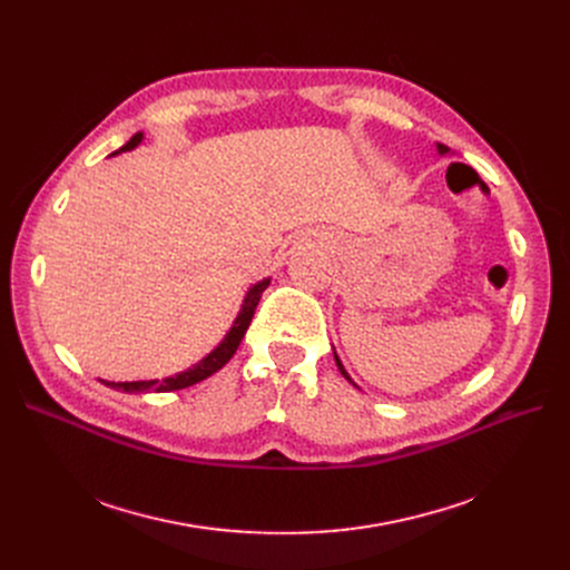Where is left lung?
<instances>
[{"mask_svg":"<svg viewBox=\"0 0 570 570\" xmlns=\"http://www.w3.org/2000/svg\"><path fill=\"white\" fill-rule=\"evenodd\" d=\"M436 149H439V155H448V153H451V149H448V147H445V145H441V142H436ZM335 363H337V367H340L342 376H344L348 383H353V379H351V376H348V372L344 370V365H342V361H340V355H337V353H335ZM353 385H355V383H353ZM355 387H357V385H355Z\"/></svg>","mask_w":570,"mask_h":570,"instance_id":"obj_1","label":"left lung"}]
</instances>
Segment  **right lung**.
<instances>
[{
    "mask_svg": "<svg viewBox=\"0 0 570 570\" xmlns=\"http://www.w3.org/2000/svg\"><path fill=\"white\" fill-rule=\"evenodd\" d=\"M142 142V131H138V134H134L122 147L117 149V153H112V155H119V153H129V149H136L138 145ZM269 286V277H265V279H261V282H256L249 291H247V295H245V301H243V307H239V312H237V316H235V321H233V325H230V331L224 335V340L209 351L205 357H200V361L196 363V365H191L189 370H185V372H177L175 376H166V379H153V381H101V383H106L108 387H115V391H122V393H149V391H155V393H170V391H183V387H189V385H194V383H198V381H203V379H207V376H213L215 372H219L230 357H233V353L237 351V346H239V342H243V337H245V333H247V327H249V323H252V318H254V312H256V305H258V301H261V295H263V291Z\"/></svg>",
    "mask_w": 570,
    "mask_h": 570,
    "instance_id": "obj_1",
    "label": "right lung"
}]
</instances>
